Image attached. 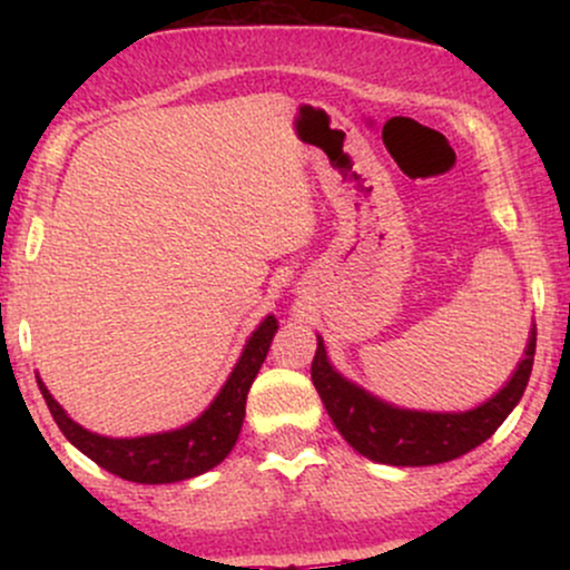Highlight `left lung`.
<instances>
[{"instance_id":"left-lung-1","label":"left lung","mask_w":570,"mask_h":570,"mask_svg":"<svg viewBox=\"0 0 570 570\" xmlns=\"http://www.w3.org/2000/svg\"><path fill=\"white\" fill-rule=\"evenodd\" d=\"M535 330L528 337L525 358L493 399L469 412H415L381 402L332 370L318 337L311 377L332 423L353 450L370 461L391 466H434L469 453L495 434L509 412L525 394L533 370Z\"/></svg>"}]
</instances>
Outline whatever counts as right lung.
Returning a JSON list of instances; mask_svg holds the SVG:
<instances>
[{
	"label": "right lung",
	"mask_w": 570,
	"mask_h": 570,
	"mask_svg": "<svg viewBox=\"0 0 570 570\" xmlns=\"http://www.w3.org/2000/svg\"><path fill=\"white\" fill-rule=\"evenodd\" d=\"M276 330V316H267L259 324V330L248 337L238 364H235L227 383L222 385L212 407L189 426L166 431V434L136 436V440H109V436L90 434L80 423L71 421L39 377L37 383L61 434L101 469L122 476V480L141 482V485L189 480V476H198L217 466L233 450L246 415V394L259 367H263L267 351H271Z\"/></svg>",
	"instance_id": "obj_1"
}]
</instances>
